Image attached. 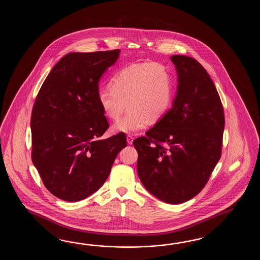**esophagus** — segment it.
<instances>
[{
  "label": "esophagus",
  "instance_id": "esophagus-1",
  "mask_svg": "<svg viewBox=\"0 0 260 260\" xmlns=\"http://www.w3.org/2000/svg\"><path fill=\"white\" fill-rule=\"evenodd\" d=\"M126 139H127V143L129 145H132L133 141H134V138H133L132 136L128 135L127 137H126Z\"/></svg>",
  "mask_w": 260,
  "mask_h": 260
}]
</instances>
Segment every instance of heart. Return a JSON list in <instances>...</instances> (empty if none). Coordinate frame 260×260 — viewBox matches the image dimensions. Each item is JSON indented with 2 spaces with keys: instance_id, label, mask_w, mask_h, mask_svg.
Returning <instances> with one entry per match:
<instances>
[{
  "instance_id": "b5f03b06",
  "label": "heart",
  "mask_w": 260,
  "mask_h": 260,
  "mask_svg": "<svg viewBox=\"0 0 260 260\" xmlns=\"http://www.w3.org/2000/svg\"><path fill=\"white\" fill-rule=\"evenodd\" d=\"M110 88L100 89L98 99L106 116L116 121L115 132L137 134L150 121H158L171 104V73L159 62H138L123 67L111 77Z\"/></svg>"
}]
</instances>
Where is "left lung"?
<instances>
[{"label": "left lung", "mask_w": 260, "mask_h": 260, "mask_svg": "<svg viewBox=\"0 0 260 260\" xmlns=\"http://www.w3.org/2000/svg\"><path fill=\"white\" fill-rule=\"evenodd\" d=\"M177 92L171 110L134 140L138 174L158 199L178 205L205 188L221 157L223 106L209 74L187 55H172Z\"/></svg>", "instance_id": "8db88e82"}]
</instances>
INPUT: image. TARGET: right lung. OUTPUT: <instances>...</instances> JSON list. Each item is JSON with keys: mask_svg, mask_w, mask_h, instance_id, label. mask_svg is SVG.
<instances>
[{"mask_svg": "<svg viewBox=\"0 0 260 260\" xmlns=\"http://www.w3.org/2000/svg\"><path fill=\"white\" fill-rule=\"evenodd\" d=\"M120 49L70 53L55 64L35 100L31 159L45 188L78 202L95 192L126 147L124 133L100 137L109 128L98 99L100 78Z\"/></svg>", "mask_w": 260, "mask_h": 260, "instance_id": "1", "label": "right lung"}]
</instances>
